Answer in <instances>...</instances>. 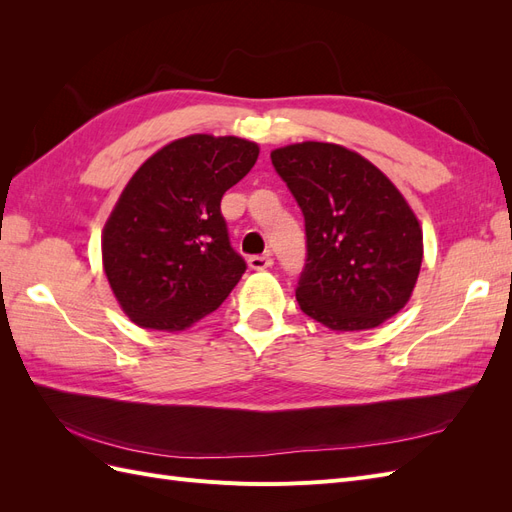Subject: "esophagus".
Here are the masks:
<instances>
[{"label":"esophagus","mask_w":512,"mask_h":512,"mask_svg":"<svg viewBox=\"0 0 512 512\" xmlns=\"http://www.w3.org/2000/svg\"><path fill=\"white\" fill-rule=\"evenodd\" d=\"M250 267L254 269V271H262V269H269V267H273V258L269 256V254H262V256H250Z\"/></svg>","instance_id":"esophagus-1"}]
</instances>
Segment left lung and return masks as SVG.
I'll use <instances>...</instances> for the list:
<instances>
[{
	"label": "left lung",
	"instance_id": "left-lung-1",
	"mask_svg": "<svg viewBox=\"0 0 512 512\" xmlns=\"http://www.w3.org/2000/svg\"><path fill=\"white\" fill-rule=\"evenodd\" d=\"M271 162L305 218L303 314L331 331L380 327L408 303L423 262V230L406 198L342 145H288Z\"/></svg>",
	"mask_w": 512,
	"mask_h": 512
}]
</instances>
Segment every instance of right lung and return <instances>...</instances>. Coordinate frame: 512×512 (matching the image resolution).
Listing matches in <instances>:
<instances>
[{"mask_svg": "<svg viewBox=\"0 0 512 512\" xmlns=\"http://www.w3.org/2000/svg\"><path fill=\"white\" fill-rule=\"evenodd\" d=\"M258 151L237 136L192 134L153 153L123 188L102 232V262L138 327L188 329L237 286L247 267L220 203Z\"/></svg>", "mask_w": 512, "mask_h": 512, "instance_id": "1", "label": "right lung"}]
</instances>
